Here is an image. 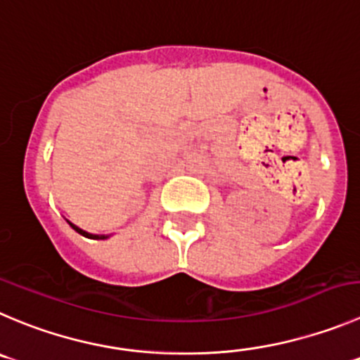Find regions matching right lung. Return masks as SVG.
Masks as SVG:
<instances>
[{"label":"right lung","instance_id":"1","mask_svg":"<svg viewBox=\"0 0 360 360\" xmlns=\"http://www.w3.org/2000/svg\"><path fill=\"white\" fill-rule=\"evenodd\" d=\"M68 224H70L72 228H74L75 231H77V233L83 235V237H88V238H97V240H104V238H108V237H105V235H91V233H88V231H84V229H81V228H77V226H75V224H72L70 221H68Z\"/></svg>","mask_w":360,"mask_h":360}]
</instances>
